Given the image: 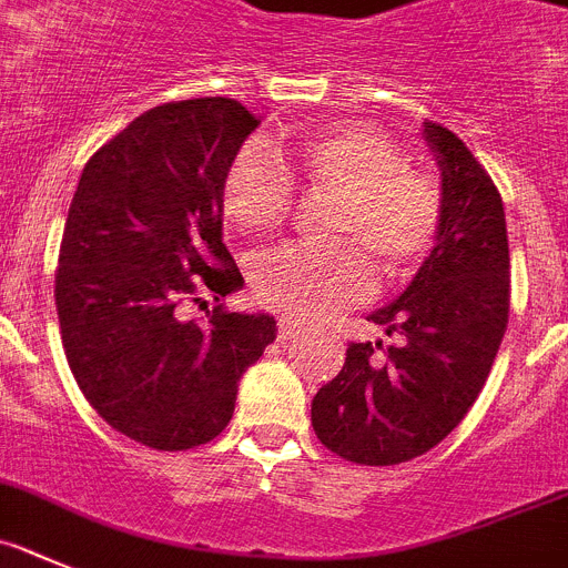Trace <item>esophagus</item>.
Wrapping results in <instances>:
<instances>
[{"label": "esophagus", "instance_id": "obj_1", "mask_svg": "<svg viewBox=\"0 0 568 568\" xmlns=\"http://www.w3.org/2000/svg\"><path fill=\"white\" fill-rule=\"evenodd\" d=\"M300 334H303V328H300V325H296L291 316H283V320L277 322V339L280 342H291V339H296Z\"/></svg>", "mask_w": 568, "mask_h": 568}]
</instances>
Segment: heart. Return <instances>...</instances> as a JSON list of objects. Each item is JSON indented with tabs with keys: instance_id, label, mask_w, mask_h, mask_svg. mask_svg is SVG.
Wrapping results in <instances>:
<instances>
[{
	"instance_id": "1",
	"label": "heart",
	"mask_w": 568,
	"mask_h": 568,
	"mask_svg": "<svg viewBox=\"0 0 568 568\" xmlns=\"http://www.w3.org/2000/svg\"><path fill=\"white\" fill-rule=\"evenodd\" d=\"M339 197L331 237L339 246H288L254 265V296L294 320H325L367 300L373 265L405 277L436 246L444 223L442 183L407 166L385 132L336 121L280 150L246 144L221 183V212L243 234L283 226L294 206V181ZM362 251L366 253L361 254Z\"/></svg>"
}]
</instances>
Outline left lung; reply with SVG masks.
<instances>
[{"label":"left lung","instance_id":"left-lung-1","mask_svg":"<svg viewBox=\"0 0 568 568\" xmlns=\"http://www.w3.org/2000/svg\"><path fill=\"white\" fill-rule=\"evenodd\" d=\"M442 163L444 223L396 303L373 311L396 342H351L311 402L314 433L365 467L410 462L456 430L481 393L509 322V240L498 186L456 132L424 124Z\"/></svg>","mask_w":568,"mask_h":568}]
</instances>
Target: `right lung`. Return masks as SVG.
Here are the masks:
<instances>
[{"instance_id":"add662e5","label":"right lung","mask_w":568,"mask_h":568,"mask_svg":"<svg viewBox=\"0 0 568 568\" xmlns=\"http://www.w3.org/2000/svg\"><path fill=\"white\" fill-rule=\"evenodd\" d=\"M260 121L234 99L152 106L81 172L61 234L55 311L81 393L112 430L192 449L232 422L237 382L277 336L265 314L226 311L243 285L223 246L221 183ZM214 293L207 322L186 302Z\"/></svg>"}]
</instances>
